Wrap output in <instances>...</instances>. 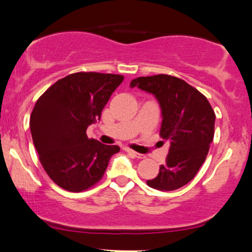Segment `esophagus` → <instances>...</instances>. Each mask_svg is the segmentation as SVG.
<instances>
[{
    "mask_svg": "<svg viewBox=\"0 0 252 252\" xmlns=\"http://www.w3.org/2000/svg\"><path fill=\"white\" fill-rule=\"evenodd\" d=\"M124 151H126V152L128 153V154H130V156H132V157H135V158H138V159H144V158H145V157L143 156V154L137 153V152H135V151L128 149V147H126V149H124Z\"/></svg>",
    "mask_w": 252,
    "mask_h": 252,
    "instance_id": "1",
    "label": "esophagus"
}]
</instances>
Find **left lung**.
<instances>
[{
	"instance_id": "obj_1",
	"label": "left lung",
	"mask_w": 252,
	"mask_h": 252,
	"mask_svg": "<svg viewBox=\"0 0 252 252\" xmlns=\"http://www.w3.org/2000/svg\"><path fill=\"white\" fill-rule=\"evenodd\" d=\"M130 87L153 94L161 109L160 136L168 140L169 153L149 187L173 191L196 176L206 159L214 136L216 114L209 100L184 80L168 75L138 77Z\"/></svg>"
}]
</instances>
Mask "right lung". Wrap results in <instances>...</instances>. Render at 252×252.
Returning a JSON list of instances; mask_svg holds the SVG:
<instances>
[{
  "label": "right lung",
  "instance_id": "1",
  "mask_svg": "<svg viewBox=\"0 0 252 252\" xmlns=\"http://www.w3.org/2000/svg\"><path fill=\"white\" fill-rule=\"evenodd\" d=\"M123 76L76 72L60 79L36 101L30 119L32 139L48 176L63 189L79 192L103 176L117 145L89 139L86 129L100 121Z\"/></svg>",
  "mask_w": 252,
  "mask_h": 252
}]
</instances>
